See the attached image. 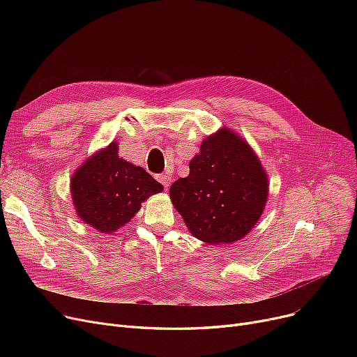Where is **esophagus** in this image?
<instances>
[{"label": "esophagus", "instance_id": "1", "mask_svg": "<svg viewBox=\"0 0 357 357\" xmlns=\"http://www.w3.org/2000/svg\"><path fill=\"white\" fill-rule=\"evenodd\" d=\"M156 179L165 186V190H167L169 188V185H171V178H169V175H166V174H160V175H158L156 176Z\"/></svg>", "mask_w": 357, "mask_h": 357}]
</instances>
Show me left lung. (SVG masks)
<instances>
[{
    "mask_svg": "<svg viewBox=\"0 0 357 357\" xmlns=\"http://www.w3.org/2000/svg\"><path fill=\"white\" fill-rule=\"evenodd\" d=\"M268 176L246 142L224 128L205 139L190 175L169 195L186 227L208 245L245 237L264 213Z\"/></svg>",
    "mask_w": 357,
    "mask_h": 357,
    "instance_id": "obj_1",
    "label": "left lung"
}]
</instances>
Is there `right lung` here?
Returning <instances> with one entry per match:
<instances>
[{
	"mask_svg": "<svg viewBox=\"0 0 357 357\" xmlns=\"http://www.w3.org/2000/svg\"><path fill=\"white\" fill-rule=\"evenodd\" d=\"M160 191L162 183L143 167L119 158V146L114 142L86 160L70 181L78 215L102 233H112L124 226L146 198Z\"/></svg>",
	"mask_w": 357,
	"mask_h": 357,
	"instance_id": "add662e5",
	"label": "right lung"
}]
</instances>
